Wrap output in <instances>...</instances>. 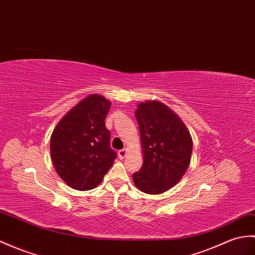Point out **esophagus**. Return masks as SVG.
<instances>
[{
	"mask_svg": "<svg viewBox=\"0 0 255 255\" xmlns=\"http://www.w3.org/2000/svg\"><path fill=\"white\" fill-rule=\"evenodd\" d=\"M127 152H128L127 147H125V149H123V150H121V151H118V157H120V158H124V157H125V156L127 155Z\"/></svg>",
	"mask_w": 255,
	"mask_h": 255,
	"instance_id": "obj_1",
	"label": "esophagus"
}]
</instances>
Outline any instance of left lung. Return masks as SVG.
<instances>
[{
    "label": "left lung",
    "mask_w": 255,
    "mask_h": 255,
    "mask_svg": "<svg viewBox=\"0 0 255 255\" xmlns=\"http://www.w3.org/2000/svg\"><path fill=\"white\" fill-rule=\"evenodd\" d=\"M140 130L143 164L132 180L140 191L161 194L180 181L190 165L192 138L173 110L147 100L134 111Z\"/></svg>",
    "instance_id": "1"
}]
</instances>
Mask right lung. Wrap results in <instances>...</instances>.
<instances>
[{
  "instance_id": "obj_1",
  "label": "right lung",
  "mask_w": 255,
  "mask_h": 255,
  "mask_svg": "<svg viewBox=\"0 0 255 255\" xmlns=\"http://www.w3.org/2000/svg\"><path fill=\"white\" fill-rule=\"evenodd\" d=\"M111 105L101 94H89L53 130L52 163L64 182L76 190L96 188L114 164L116 153L110 147L111 132L105 126Z\"/></svg>"
}]
</instances>
